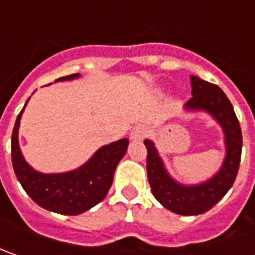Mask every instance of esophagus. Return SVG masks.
<instances>
[{"label":"esophagus","instance_id":"esophagus-1","mask_svg":"<svg viewBox=\"0 0 255 255\" xmlns=\"http://www.w3.org/2000/svg\"><path fill=\"white\" fill-rule=\"evenodd\" d=\"M147 133H149V130L146 129V126L139 125V126H136L132 130V133H130V139H132L133 142H142L143 139L147 136Z\"/></svg>","mask_w":255,"mask_h":255}]
</instances>
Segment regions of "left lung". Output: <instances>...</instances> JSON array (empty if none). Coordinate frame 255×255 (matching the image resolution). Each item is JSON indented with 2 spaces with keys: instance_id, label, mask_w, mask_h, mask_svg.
<instances>
[{
  "instance_id": "obj_1",
  "label": "left lung",
  "mask_w": 255,
  "mask_h": 255,
  "mask_svg": "<svg viewBox=\"0 0 255 255\" xmlns=\"http://www.w3.org/2000/svg\"><path fill=\"white\" fill-rule=\"evenodd\" d=\"M190 82L193 96L186 103V109L206 111L223 128L226 157L220 170L200 184H180L166 171L153 142L144 140L147 149V177L153 196L167 210L181 216L201 214L224 197L236 180L243 146L240 123L226 93L217 85L203 81L199 76H190Z\"/></svg>"
}]
</instances>
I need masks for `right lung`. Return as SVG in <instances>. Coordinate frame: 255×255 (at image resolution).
<instances>
[{
	"label": "right lung",
	"mask_w": 255,
	"mask_h": 255,
	"mask_svg": "<svg viewBox=\"0 0 255 255\" xmlns=\"http://www.w3.org/2000/svg\"><path fill=\"white\" fill-rule=\"evenodd\" d=\"M78 76L79 74L62 76L58 78L56 82L69 81ZM24 108L15 122L11 140V156L16 179L19 180L26 194L38 206L46 210L68 216L81 214L101 203L112 186L113 173L128 150L129 140L121 139L118 142L102 146L84 166L76 170L58 174H44L34 170L25 162L18 144V129Z\"/></svg>",
	"instance_id": "obj_1"
}]
</instances>
